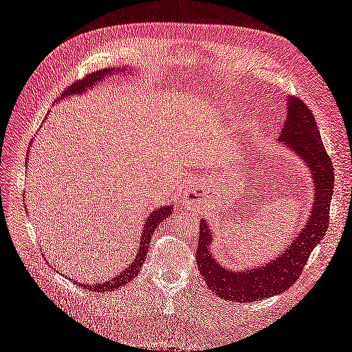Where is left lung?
<instances>
[{"instance_id": "obj_1", "label": "left lung", "mask_w": 352, "mask_h": 352, "mask_svg": "<svg viewBox=\"0 0 352 352\" xmlns=\"http://www.w3.org/2000/svg\"><path fill=\"white\" fill-rule=\"evenodd\" d=\"M287 113L278 142L300 157L311 173L314 202L311 214L278 257L252 269H226L212 257V233L206 220L199 223V239L195 258L210 289L223 300L235 302L261 301L289 289L304 269L311 251L322 241L329 226V210L333 195L335 172L327 155L314 116L300 98H286Z\"/></svg>"}]
</instances>
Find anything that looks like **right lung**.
I'll list each match as a JSON object with an SVG mask.
<instances>
[{"label": "right lung", "instance_id": "add662e5", "mask_svg": "<svg viewBox=\"0 0 352 352\" xmlns=\"http://www.w3.org/2000/svg\"><path fill=\"white\" fill-rule=\"evenodd\" d=\"M124 70H127V73L132 72V69H102L100 72H94L91 73L89 76H87L85 79L76 82L70 85V87L63 91L61 94V100L63 98H73V97H79V95L85 94L88 89L91 88H95L100 82H102L104 78L110 76V74L114 73V76L117 73H124ZM32 146V144H30ZM172 210L173 207L172 206H163L162 208L158 210H154L153 212H150V214L146 216V219L144 220L145 225H144V229H142V235H141V241H140V250H138V254L136 257L133 258V261L127 265V267L119 274L116 276V278L104 282V283H94V285H87V283H79L73 279V282L79 285L82 289H91V291H95V292H109V291H117L119 287L122 286H126L127 283H129L133 278H136V274L140 273L141 267L144 265V261H145V257H146V251L148 248H150V242H151V236H153V232L157 229V226L162 223L166 217H168L170 214H172Z\"/></svg>", "mask_w": 352, "mask_h": 352}]
</instances>
